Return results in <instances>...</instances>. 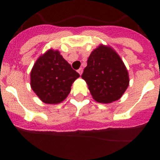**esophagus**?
I'll list each match as a JSON object with an SVG mask.
<instances>
[{
	"label": "esophagus",
	"mask_w": 160,
	"mask_h": 160,
	"mask_svg": "<svg viewBox=\"0 0 160 160\" xmlns=\"http://www.w3.org/2000/svg\"><path fill=\"white\" fill-rule=\"evenodd\" d=\"M78 73L79 74H80V75H82V72H83V69L82 68H79L78 70Z\"/></svg>",
	"instance_id": "obj_1"
}]
</instances>
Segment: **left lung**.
I'll return each mask as SVG.
<instances>
[{
    "label": "left lung",
    "instance_id": "1",
    "mask_svg": "<svg viewBox=\"0 0 160 160\" xmlns=\"http://www.w3.org/2000/svg\"><path fill=\"white\" fill-rule=\"evenodd\" d=\"M82 78L98 102L119 99L129 85L128 72L122 59L111 48L104 46L90 53Z\"/></svg>",
    "mask_w": 160,
    "mask_h": 160
}]
</instances>
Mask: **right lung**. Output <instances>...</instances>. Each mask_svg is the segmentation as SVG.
Masks as SVG:
<instances>
[{"label":"right lung","mask_w":160,"mask_h":160,"mask_svg":"<svg viewBox=\"0 0 160 160\" xmlns=\"http://www.w3.org/2000/svg\"><path fill=\"white\" fill-rule=\"evenodd\" d=\"M78 77L58 51L50 49L37 60L30 73V84L42 102L56 104L67 97Z\"/></svg>","instance_id":"add662e5"}]
</instances>
